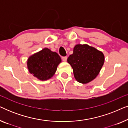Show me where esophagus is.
<instances>
[{
	"instance_id": "esophagus-1",
	"label": "esophagus",
	"mask_w": 128,
	"mask_h": 128,
	"mask_svg": "<svg viewBox=\"0 0 128 128\" xmlns=\"http://www.w3.org/2000/svg\"><path fill=\"white\" fill-rule=\"evenodd\" d=\"M67 58H68L67 56H62V60H64V62L67 60Z\"/></svg>"
}]
</instances>
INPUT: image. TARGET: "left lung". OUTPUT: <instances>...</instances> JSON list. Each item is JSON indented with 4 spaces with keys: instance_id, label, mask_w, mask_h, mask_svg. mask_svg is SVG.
<instances>
[{
    "instance_id": "left-lung-1",
    "label": "left lung",
    "mask_w": 128,
    "mask_h": 128,
    "mask_svg": "<svg viewBox=\"0 0 128 128\" xmlns=\"http://www.w3.org/2000/svg\"><path fill=\"white\" fill-rule=\"evenodd\" d=\"M73 68L74 78L78 82L86 84L94 79L104 62V56L101 51L87 45L78 44L73 53L68 58Z\"/></svg>"
}]
</instances>
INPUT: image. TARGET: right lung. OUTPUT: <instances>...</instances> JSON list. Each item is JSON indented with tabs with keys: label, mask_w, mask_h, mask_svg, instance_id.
Segmentation results:
<instances>
[{
	"label": "right lung",
	"mask_w": 128,
	"mask_h": 128,
	"mask_svg": "<svg viewBox=\"0 0 128 128\" xmlns=\"http://www.w3.org/2000/svg\"><path fill=\"white\" fill-rule=\"evenodd\" d=\"M60 62V57L56 52L44 48L29 58L27 66L33 76L41 80H46L53 76Z\"/></svg>",
	"instance_id": "1"
}]
</instances>
